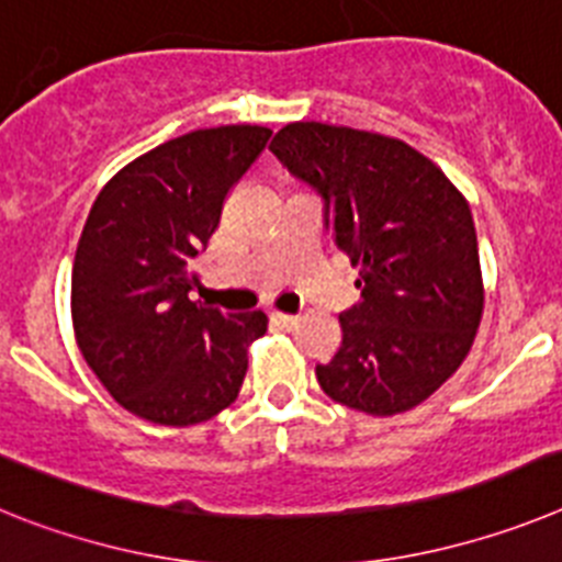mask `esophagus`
<instances>
[{
  "label": "esophagus",
  "instance_id": "1",
  "mask_svg": "<svg viewBox=\"0 0 562 562\" xmlns=\"http://www.w3.org/2000/svg\"><path fill=\"white\" fill-rule=\"evenodd\" d=\"M271 322H274V325H280V328H285V330H291L296 325V322H300V316H294V314H280V311H274V314H271Z\"/></svg>",
  "mask_w": 562,
  "mask_h": 562
}]
</instances>
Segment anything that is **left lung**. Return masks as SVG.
Wrapping results in <instances>:
<instances>
[{
	"mask_svg": "<svg viewBox=\"0 0 562 562\" xmlns=\"http://www.w3.org/2000/svg\"><path fill=\"white\" fill-rule=\"evenodd\" d=\"M271 153L322 198L325 228L359 266L362 300L341 311V345L316 364L334 402L370 416L413 409L470 353L484 282L470 203L404 140L296 121Z\"/></svg>",
	"mask_w": 562,
	"mask_h": 562,
	"instance_id": "obj_1",
	"label": "left lung"
}]
</instances>
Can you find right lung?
I'll return each instance as SVG.
<instances>
[{
  "label": "right lung",
  "instance_id": "add662e5",
  "mask_svg": "<svg viewBox=\"0 0 562 562\" xmlns=\"http://www.w3.org/2000/svg\"><path fill=\"white\" fill-rule=\"evenodd\" d=\"M268 138L251 124L194 130L126 164L92 203L72 262V328L110 396L146 422H209L240 393L266 314L189 294L228 189Z\"/></svg>",
  "mask_w": 562,
  "mask_h": 562
}]
</instances>
